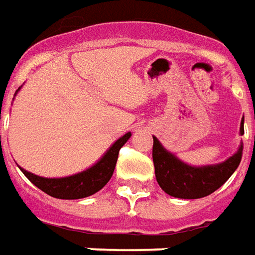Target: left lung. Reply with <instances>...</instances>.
Segmentation results:
<instances>
[{"instance_id":"1","label":"left lung","mask_w":255,"mask_h":255,"mask_svg":"<svg viewBox=\"0 0 255 255\" xmlns=\"http://www.w3.org/2000/svg\"><path fill=\"white\" fill-rule=\"evenodd\" d=\"M240 134H244V118L241 119ZM243 156V143L239 150L226 162L209 166H190L166 150L153 137V163L159 186L169 196L177 199H201L221 187L236 171Z\"/></svg>"}]
</instances>
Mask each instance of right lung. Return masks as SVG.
Segmentation results:
<instances>
[{
	"mask_svg": "<svg viewBox=\"0 0 255 255\" xmlns=\"http://www.w3.org/2000/svg\"><path fill=\"white\" fill-rule=\"evenodd\" d=\"M130 136H132L130 132L123 134L122 137H119L109 147V150L105 153L92 167L81 173L72 174V176H68V177L48 179V177H41L34 173H29L22 167L19 169L28 177V180L34 183L38 189H41L44 193L52 196L55 199H64V200L84 199L101 190L103 186L111 180L116 162H118L119 150L123 144L129 140Z\"/></svg>",
	"mask_w": 255,
	"mask_h": 255,
	"instance_id": "add662e5",
	"label": "right lung"
}]
</instances>
